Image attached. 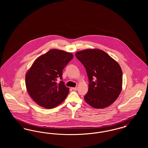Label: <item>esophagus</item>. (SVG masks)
Instances as JSON below:
<instances>
[{"instance_id":"obj_1","label":"esophagus","mask_w":148,"mask_h":148,"mask_svg":"<svg viewBox=\"0 0 148 148\" xmlns=\"http://www.w3.org/2000/svg\"><path fill=\"white\" fill-rule=\"evenodd\" d=\"M72 89L74 90H77V87H74V88H72Z\"/></svg>"}]
</instances>
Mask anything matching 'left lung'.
Masks as SVG:
<instances>
[{"label": "left lung", "mask_w": 148, "mask_h": 148, "mask_svg": "<svg viewBox=\"0 0 148 148\" xmlns=\"http://www.w3.org/2000/svg\"><path fill=\"white\" fill-rule=\"evenodd\" d=\"M75 56L84 66L89 77L85 101L96 109H103L112 104L122 89L123 73L119 64L98 49L77 51Z\"/></svg>", "instance_id": "left-lung-1"}]
</instances>
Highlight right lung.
I'll use <instances>...</instances> for the list:
<instances>
[{
  "label": "right lung",
  "mask_w": 148,
  "mask_h": 148,
  "mask_svg": "<svg viewBox=\"0 0 148 148\" xmlns=\"http://www.w3.org/2000/svg\"><path fill=\"white\" fill-rule=\"evenodd\" d=\"M73 58V55L63 50L51 49L39 56L25 75L27 91L39 106L52 109L61 104L68 96L69 88L63 81V70Z\"/></svg>",
  "instance_id": "add662e5"
}]
</instances>
